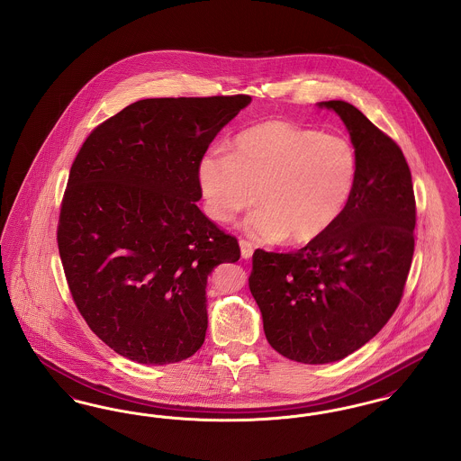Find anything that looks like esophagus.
I'll return each instance as SVG.
<instances>
[{
    "instance_id": "obj_1",
    "label": "esophagus",
    "mask_w": 461,
    "mask_h": 461,
    "mask_svg": "<svg viewBox=\"0 0 461 461\" xmlns=\"http://www.w3.org/2000/svg\"><path fill=\"white\" fill-rule=\"evenodd\" d=\"M239 245H240L241 258H243V259H250V258H252V254H254V247H252V243L247 240H240L239 241Z\"/></svg>"
}]
</instances>
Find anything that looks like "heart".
Listing matches in <instances>:
<instances>
[{"label": "heart", "mask_w": 461, "mask_h": 461, "mask_svg": "<svg viewBox=\"0 0 461 461\" xmlns=\"http://www.w3.org/2000/svg\"><path fill=\"white\" fill-rule=\"evenodd\" d=\"M357 179V155L342 136L286 121H266L239 132L231 152L209 149L198 158L205 212L230 222L261 203L243 230L263 243H309L346 211Z\"/></svg>", "instance_id": "b5f03b06"}]
</instances>
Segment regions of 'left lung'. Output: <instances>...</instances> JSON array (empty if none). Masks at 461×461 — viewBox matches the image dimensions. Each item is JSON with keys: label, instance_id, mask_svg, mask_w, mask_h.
<instances>
[{"label": "left lung", "instance_id": "8db88e82", "mask_svg": "<svg viewBox=\"0 0 461 461\" xmlns=\"http://www.w3.org/2000/svg\"><path fill=\"white\" fill-rule=\"evenodd\" d=\"M346 124L357 179L342 216L297 252L256 250L250 292L275 351L304 365L344 359L399 306L415 252V194L401 149L361 110L320 102Z\"/></svg>", "mask_w": 461, "mask_h": 461}]
</instances>
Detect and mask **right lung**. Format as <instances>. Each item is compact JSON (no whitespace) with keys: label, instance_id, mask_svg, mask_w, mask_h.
Returning <instances> with one entry per match:
<instances>
[{"label":"right lung","instance_id":"right-lung-1","mask_svg":"<svg viewBox=\"0 0 461 461\" xmlns=\"http://www.w3.org/2000/svg\"><path fill=\"white\" fill-rule=\"evenodd\" d=\"M250 102H134L70 167L57 233L67 284L89 329L131 361L177 363L203 344L207 278L240 247L198 209V158Z\"/></svg>","mask_w":461,"mask_h":461}]
</instances>
